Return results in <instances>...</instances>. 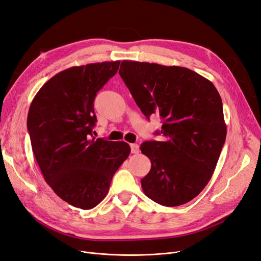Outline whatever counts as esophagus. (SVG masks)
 I'll use <instances>...</instances> for the list:
<instances>
[{"mask_svg": "<svg viewBox=\"0 0 261 261\" xmlns=\"http://www.w3.org/2000/svg\"><path fill=\"white\" fill-rule=\"evenodd\" d=\"M130 152L133 154H137L139 153V145L137 143H132L130 144Z\"/></svg>", "mask_w": 261, "mask_h": 261, "instance_id": "34e87169", "label": "esophagus"}]
</instances>
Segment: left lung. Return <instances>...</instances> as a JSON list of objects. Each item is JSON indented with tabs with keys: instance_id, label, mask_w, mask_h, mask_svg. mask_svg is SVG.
Wrapping results in <instances>:
<instances>
[{
	"instance_id": "8db88e82",
	"label": "left lung",
	"mask_w": 261,
	"mask_h": 261,
	"mask_svg": "<svg viewBox=\"0 0 261 261\" xmlns=\"http://www.w3.org/2000/svg\"><path fill=\"white\" fill-rule=\"evenodd\" d=\"M119 74L144 116L163 120V140L140 147L152 164L143 193L165 206L191 201L212 178L226 139L216 88L189 68L148 62L124 60Z\"/></svg>"
}]
</instances>
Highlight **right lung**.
Segmentation results:
<instances>
[{
    "label": "right lung",
    "instance_id": "add662e5",
    "mask_svg": "<svg viewBox=\"0 0 261 261\" xmlns=\"http://www.w3.org/2000/svg\"><path fill=\"white\" fill-rule=\"evenodd\" d=\"M119 65L101 62L62 70L40 88L29 109L31 144L45 181L79 209H93L106 197L130 153L126 142L92 137L97 120L93 101Z\"/></svg>",
    "mask_w": 261,
    "mask_h": 261
}]
</instances>
